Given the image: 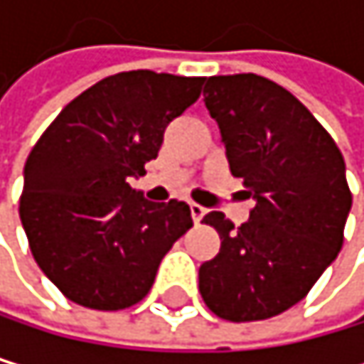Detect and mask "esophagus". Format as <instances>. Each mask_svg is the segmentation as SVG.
Wrapping results in <instances>:
<instances>
[{
  "instance_id": "1",
  "label": "esophagus",
  "mask_w": 364,
  "mask_h": 364,
  "mask_svg": "<svg viewBox=\"0 0 364 364\" xmlns=\"http://www.w3.org/2000/svg\"><path fill=\"white\" fill-rule=\"evenodd\" d=\"M190 212H192L194 223H200V220H203V216L207 214V209H205L203 205H198V203H190Z\"/></svg>"
}]
</instances>
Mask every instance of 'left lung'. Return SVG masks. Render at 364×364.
I'll return each mask as SVG.
<instances>
[{
  "label": "left lung",
  "mask_w": 364,
  "mask_h": 364,
  "mask_svg": "<svg viewBox=\"0 0 364 364\" xmlns=\"http://www.w3.org/2000/svg\"><path fill=\"white\" fill-rule=\"evenodd\" d=\"M203 95L255 207L237 229L220 212L203 218L220 233V251L200 264V295L220 318H271L299 304L343 247L345 161L314 115L269 78L212 76Z\"/></svg>",
  "instance_id": "1"
}]
</instances>
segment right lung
Here are the masks:
<instances>
[{
	"label": "right lung",
	"instance_id": "1",
	"mask_svg": "<svg viewBox=\"0 0 364 364\" xmlns=\"http://www.w3.org/2000/svg\"><path fill=\"white\" fill-rule=\"evenodd\" d=\"M203 82L150 69L109 76L69 102L32 148L19 216L36 264L69 301L93 310L141 301L192 227L188 203L146 200L129 178L146 174Z\"/></svg>",
	"mask_w": 364,
	"mask_h": 364
}]
</instances>
